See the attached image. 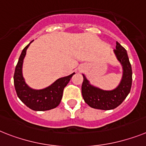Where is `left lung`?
Masks as SVG:
<instances>
[{
	"instance_id": "obj_1",
	"label": "left lung",
	"mask_w": 146,
	"mask_h": 146,
	"mask_svg": "<svg viewBox=\"0 0 146 146\" xmlns=\"http://www.w3.org/2000/svg\"><path fill=\"white\" fill-rule=\"evenodd\" d=\"M113 52L123 70L121 82L114 90H104L93 86L83 74L84 81L82 85V94L84 102L93 108L100 110H112L116 108L124 101L131 90L132 69L127 51L117 41V46Z\"/></svg>"
}]
</instances>
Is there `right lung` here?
Wrapping results in <instances>:
<instances>
[{
    "instance_id": "add662e5",
    "label": "right lung",
    "mask_w": 146,
    "mask_h": 146,
    "mask_svg": "<svg viewBox=\"0 0 146 146\" xmlns=\"http://www.w3.org/2000/svg\"><path fill=\"white\" fill-rule=\"evenodd\" d=\"M33 41L24 47L19 57L14 73L15 88L18 98L28 108L33 111H48L59 105L63 95L64 88L68 84L71 77L75 73L57 79L53 84L44 89L34 90L29 88L26 84L22 75V65L27 50Z\"/></svg>"
}]
</instances>
